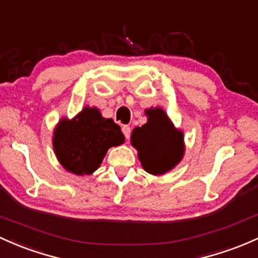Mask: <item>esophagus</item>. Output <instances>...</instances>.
<instances>
[{"mask_svg":"<svg viewBox=\"0 0 258 258\" xmlns=\"http://www.w3.org/2000/svg\"><path fill=\"white\" fill-rule=\"evenodd\" d=\"M121 132H123L125 139H129L130 133H132V129H130V126L129 125H123V126H121Z\"/></svg>","mask_w":258,"mask_h":258,"instance_id":"obj_1","label":"esophagus"}]
</instances>
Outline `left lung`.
<instances>
[{
  "label": "left lung",
  "instance_id": "left-lung-1",
  "mask_svg": "<svg viewBox=\"0 0 258 258\" xmlns=\"http://www.w3.org/2000/svg\"><path fill=\"white\" fill-rule=\"evenodd\" d=\"M148 121L133 129L130 143L137 149L141 166L154 176L173 170L184 156V135L173 125L161 107L145 109Z\"/></svg>",
  "mask_w": 258,
  "mask_h": 258
}]
</instances>
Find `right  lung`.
I'll return each instance as SVG.
<instances>
[{
	"label": "right lung",
	"instance_id": "right-lung-1",
	"mask_svg": "<svg viewBox=\"0 0 258 258\" xmlns=\"http://www.w3.org/2000/svg\"><path fill=\"white\" fill-rule=\"evenodd\" d=\"M120 126L98 108L86 106L73 119L62 117L52 132V149L60 165L77 176L92 174L108 149L124 143Z\"/></svg>",
	"mask_w": 258,
	"mask_h": 258
}]
</instances>
